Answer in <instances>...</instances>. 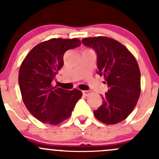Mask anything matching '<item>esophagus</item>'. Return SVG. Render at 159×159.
<instances>
[{"instance_id":"obj_1","label":"esophagus","mask_w":159,"mask_h":159,"mask_svg":"<svg viewBox=\"0 0 159 159\" xmlns=\"http://www.w3.org/2000/svg\"><path fill=\"white\" fill-rule=\"evenodd\" d=\"M92 92H90V91H83V95H85V96H88V95H91Z\"/></svg>"}]
</instances>
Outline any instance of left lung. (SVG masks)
Returning a JSON list of instances; mask_svg holds the SVG:
<instances>
[{"label":"left lung","mask_w":159,"mask_h":159,"mask_svg":"<svg viewBox=\"0 0 159 159\" xmlns=\"http://www.w3.org/2000/svg\"><path fill=\"white\" fill-rule=\"evenodd\" d=\"M84 45L97 55V73L104 77L107 92L94 111L95 118L106 124L120 123L134 110L141 92L140 71L134 56L117 40L106 36L84 38Z\"/></svg>","instance_id":"8db88e82"}]
</instances>
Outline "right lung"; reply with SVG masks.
<instances>
[{"label": "right lung", "instance_id": "right-lung-1", "mask_svg": "<svg viewBox=\"0 0 159 159\" xmlns=\"http://www.w3.org/2000/svg\"><path fill=\"white\" fill-rule=\"evenodd\" d=\"M80 45L76 38H53L35 46L22 62L18 77L22 99L39 121L60 124L70 117L82 97L80 90L66 91L51 84L64 65L65 52Z\"/></svg>", "mask_w": 159, "mask_h": 159}]
</instances>
